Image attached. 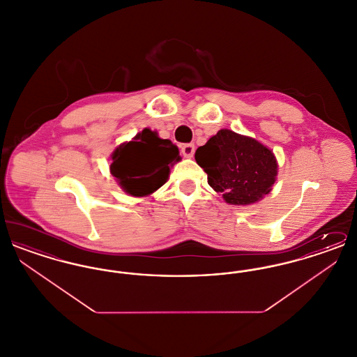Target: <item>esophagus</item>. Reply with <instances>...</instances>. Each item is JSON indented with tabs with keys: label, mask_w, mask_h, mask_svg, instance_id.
<instances>
[{
	"label": "esophagus",
	"mask_w": 357,
	"mask_h": 357,
	"mask_svg": "<svg viewBox=\"0 0 357 357\" xmlns=\"http://www.w3.org/2000/svg\"><path fill=\"white\" fill-rule=\"evenodd\" d=\"M181 151H182L185 158H192L194 153H195V146L192 143H187V144L182 146Z\"/></svg>",
	"instance_id": "1"
}]
</instances>
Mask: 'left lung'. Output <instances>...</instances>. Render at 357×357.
<instances>
[{"label": "left lung", "mask_w": 357, "mask_h": 357, "mask_svg": "<svg viewBox=\"0 0 357 357\" xmlns=\"http://www.w3.org/2000/svg\"><path fill=\"white\" fill-rule=\"evenodd\" d=\"M195 160L207 174V183L225 202L248 206L272 191L278 163L272 150L250 136L223 128L195 151Z\"/></svg>", "instance_id": "obj_1"}]
</instances>
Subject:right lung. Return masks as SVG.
<instances>
[{
    "instance_id": "1",
    "label": "right lung",
    "mask_w": 357,
    "mask_h": 357,
    "mask_svg": "<svg viewBox=\"0 0 357 357\" xmlns=\"http://www.w3.org/2000/svg\"><path fill=\"white\" fill-rule=\"evenodd\" d=\"M181 159L178 147L171 140L144 128L114 150L109 171L127 194L147 197L167 182L171 166Z\"/></svg>"
}]
</instances>
